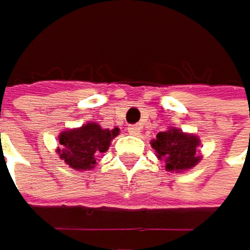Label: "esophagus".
<instances>
[{
    "label": "esophagus",
    "mask_w": 250,
    "mask_h": 250,
    "mask_svg": "<svg viewBox=\"0 0 250 250\" xmlns=\"http://www.w3.org/2000/svg\"><path fill=\"white\" fill-rule=\"evenodd\" d=\"M127 132H129L130 135H133V136H138V135L141 133V127L138 126V124H132V126L127 127Z\"/></svg>",
    "instance_id": "34e87169"
}]
</instances>
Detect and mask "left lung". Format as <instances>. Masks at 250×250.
Listing matches in <instances>:
<instances>
[{
  "instance_id": "left-lung-1",
  "label": "left lung",
  "mask_w": 250,
  "mask_h": 250,
  "mask_svg": "<svg viewBox=\"0 0 250 250\" xmlns=\"http://www.w3.org/2000/svg\"><path fill=\"white\" fill-rule=\"evenodd\" d=\"M198 146V136L174 127L157 133L156 139L151 141V147L156 150L160 160H165V168L168 171H186L193 168L201 160V156L196 153Z\"/></svg>"
}]
</instances>
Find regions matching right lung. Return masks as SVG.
I'll return each instance as SVG.
<instances>
[{
	"mask_svg": "<svg viewBox=\"0 0 250 250\" xmlns=\"http://www.w3.org/2000/svg\"><path fill=\"white\" fill-rule=\"evenodd\" d=\"M118 133V127L109 130L102 129L97 123H87L82 127L61 132L58 136L61 148L57 153L73 169H93L96 157L109 148L111 141Z\"/></svg>",
	"mask_w": 250,
	"mask_h": 250,
	"instance_id": "1",
	"label": "right lung"
}]
</instances>
